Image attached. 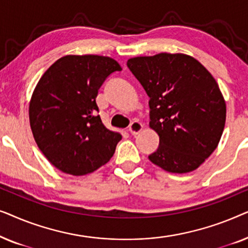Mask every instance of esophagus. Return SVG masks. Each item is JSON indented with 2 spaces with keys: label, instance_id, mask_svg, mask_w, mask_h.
Returning a JSON list of instances; mask_svg holds the SVG:
<instances>
[{
  "label": "esophagus",
  "instance_id": "esophagus-1",
  "mask_svg": "<svg viewBox=\"0 0 248 248\" xmlns=\"http://www.w3.org/2000/svg\"><path fill=\"white\" fill-rule=\"evenodd\" d=\"M142 128H143V125H142L140 122L134 121V122H132V123L130 124V126H128V131H130V133L132 135H137L142 131Z\"/></svg>",
  "mask_w": 248,
  "mask_h": 248
}]
</instances>
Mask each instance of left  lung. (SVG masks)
Returning a JSON list of instances; mask_svg holds the SVG:
<instances>
[{"mask_svg":"<svg viewBox=\"0 0 248 248\" xmlns=\"http://www.w3.org/2000/svg\"><path fill=\"white\" fill-rule=\"evenodd\" d=\"M150 98V127L159 147L149 155L169 172L195 170L221 139L226 103L211 73L194 57L160 53L127 61Z\"/></svg>","mask_w":248,"mask_h":248,"instance_id":"1","label":"left lung"}]
</instances>
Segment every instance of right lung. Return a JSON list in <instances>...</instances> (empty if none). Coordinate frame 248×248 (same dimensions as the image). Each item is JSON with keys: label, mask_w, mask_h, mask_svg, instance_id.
<instances>
[{"label": "right lung", "mask_w": 248, "mask_h": 248, "mask_svg": "<svg viewBox=\"0 0 248 248\" xmlns=\"http://www.w3.org/2000/svg\"><path fill=\"white\" fill-rule=\"evenodd\" d=\"M122 67L99 55L61 57L43 74L29 104V121L40 151L61 171L93 172L109 161L122 135L105 126L96 97L106 78Z\"/></svg>", "instance_id": "right-lung-1"}]
</instances>
